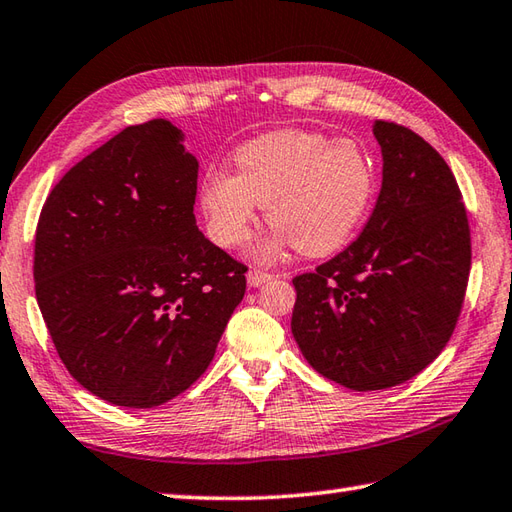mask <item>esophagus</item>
I'll use <instances>...</instances> for the list:
<instances>
[{"label":"esophagus","mask_w":512,"mask_h":512,"mask_svg":"<svg viewBox=\"0 0 512 512\" xmlns=\"http://www.w3.org/2000/svg\"><path fill=\"white\" fill-rule=\"evenodd\" d=\"M270 273H264V270H259V268H250L248 270V275H246V279H248V286H253V288H257V286H262V284H266V282H270Z\"/></svg>","instance_id":"34e87169"}]
</instances>
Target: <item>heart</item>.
<instances>
[{"instance_id":"b5f03b06","label":"heart","mask_w":512,"mask_h":512,"mask_svg":"<svg viewBox=\"0 0 512 512\" xmlns=\"http://www.w3.org/2000/svg\"><path fill=\"white\" fill-rule=\"evenodd\" d=\"M233 162L235 175L210 170L199 186L208 233L224 248L246 242L266 206L277 228L259 255L286 246L330 255L355 235L375 197V166L353 139L284 128L239 146Z\"/></svg>"}]
</instances>
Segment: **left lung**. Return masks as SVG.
Listing matches in <instances>:
<instances>
[{
    "instance_id": "8db88e82",
    "label": "left lung",
    "mask_w": 512,
    "mask_h": 512,
    "mask_svg": "<svg viewBox=\"0 0 512 512\" xmlns=\"http://www.w3.org/2000/svg\"><path fill=\"white\" fill-rule=\"evenodd\" d=\"M382 190L353 244L293 279V337L319 375L350 390L404 384L453 335L470 273L462 193L437 150L377 119Z\"/></svg>"
}]
</instances>
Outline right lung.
I'll return each instance as SVG.
<instances>
[{
  "mask_svg": "<svg viewBox=\"0 0 512 512\" xmlns=\"http://www.w3.org/2000/svg\"><path fill=\"white\" fill-rule=\"evenodd\" d=\"M197 159L166 119L128 126L50 190L35 295L68 373L115 406L153 408L213 362L246 266L193 213Z\"/></svg>",
  "mask_w": 512,
  "mask_h": 512,
  "instance_id": "right-lung-1",
  "label": "right lung"
}]
</instances>
